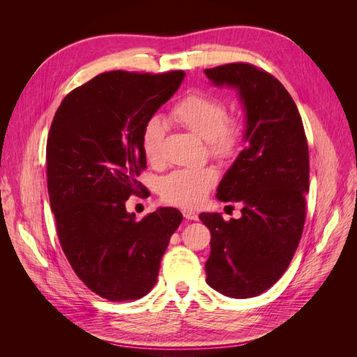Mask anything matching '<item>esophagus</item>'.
<instances>
[{
    "label": "esophagus",
    "mask_w": 357,
    "mask_h": 357,
    "mask_svg": "<svg viewBox=\"0 0 357 357\" xmlns=\"http://www.w3.org/2000/svg\"><path fill=\"white\" fill-rule=\"evenodd\" d=\"M183 215H185L188 220H198V213L192 210H183Z\"/></svg>",
    "instance_id": "obj_1"
}]
</instances>
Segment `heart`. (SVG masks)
I'll return each instance as SVG.
<instances>
[{
  "label": "heart",
  "mask_w": 357,
  "mask_h": 357,
  "mask_svg": "<svg viewBox=\"0 0 357 357\" xmlns=\"http://www.w3.org/2000/svg\"><path fill=\"white\" fill-rule=\"evenodd\" d=\"M171 116L181 126L205 139L208 150L218 158L234 156L241 146V126L232 119L222 100L205 93H190L180 100L171 110ZM165 126L155 116L146 122L142 132V150L146 159L158 164L162 156ZM218 183V171L211 167L176 169L160 183V195L165 202L178 207H197L207 198Z\"/></svg>",
  "instance_id": "obj_1"
}]
</instances>
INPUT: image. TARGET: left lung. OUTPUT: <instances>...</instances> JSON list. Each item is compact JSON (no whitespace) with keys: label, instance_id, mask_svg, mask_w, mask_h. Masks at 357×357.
<instances>
[{"label":"left lung","instance_id":"8db88e82","mask_svg":"<svg viewBox=\"0 0 357 357\" xmlns=\"http://www.w3.org/2000/svg\"><path fill=\"white\" fill-rule=\"evenodd\" d=\"M238 93L245 117V147L225 172L215 197L241 202V218L201 213L211 232L207 284L245 299L278 282L294 257L305 223L310 181L308 144L295 101L274 75L250 63L204 71Z\"/></svg>","mask_w":357,"mask_h":357}]
</instances>
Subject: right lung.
Segmentation results:
<instances>
[{
    "mask_svg": "<svg viewBox=\"0 0 357 357\" xmlns=\"http://www.w3.org/2000/svg\"><path fill=\"white\" fill-rule=\"evenodd\" d=\"M183 71H109L71 91L47 137V189L56 232L74 273L109 301L153 289L183 215L160 207L142 220L126 211L146 168L142 132L185 79Z\"/></svg>",
    "mask_w": 357,
    "mask_h": 357,
    "instance_id": "right-lung-1",
    "label": "right lung"
}]
</instances>
